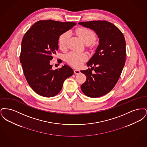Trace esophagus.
Masks as SVG:
<instances>
[{
    "label": "esophagus",
    "mask_w": 147,
    "mask_h": 147,
    "mask_svg": "<svg viewBox=\"0 0 147 147\" xmlns=\"http://www.w3.org/2000/svg\"><path fill=\"white\" fill-rule=\"evenodd\" d=\"M74 73H75V74H79V73H80V71L79 70H78V69H74Z\"/></svg>",
    "instance_id": "34e87169"
}]
</instances>
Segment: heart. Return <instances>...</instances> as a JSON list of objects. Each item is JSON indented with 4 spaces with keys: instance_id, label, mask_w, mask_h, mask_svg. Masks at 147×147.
Instances as JSON below:
<instances>
[{
    "instance_id": "b5f03b06",
    "label": "heart",
    "mask_w": 147,
    "mask_h": 147,
    "mask_svg": "<svg viewBox=\"0 0 147 147\" xmlns=\"http://www.w3.org/2000/svg\"><path fill=\"white\" fill-rule=\"evenodd\" d=\"M76 33L84 43H91L96 38L95 33L88 28H81L76 30ZM69 34L68 32H65L61 35L58 39V45L60 49H65L67 46V43L69 40ZM87 59V56L85 53H80L76 52H71L66 56L67 62L73 67H80L84 61Z\"/></svg>"
}]
</instances>
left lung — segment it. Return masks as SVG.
Wrapping results in <instances>:
<instances>
[{"mask_svg": "<svg viewBox=\"0 0 147 147\" xmlns=\"http://www.w3.org/2000/svg\"><path fill=\"white\" fill-rule=\"evenodd\" d=\"M78 24L94 30L99 38L95 54L86 63L91 69L81 70L87 77L81 89L88 97H100L114 88L123 70L126 61L125 39L119 28L108 21L80 22ZM92 70L94 73H92Z\"/></svg>", "mask_w": 147, "mask_h": 147, "instance_id": "1", "label": "left lung"}]
</instances>
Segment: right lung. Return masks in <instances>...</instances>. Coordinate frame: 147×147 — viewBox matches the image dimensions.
<instances>
[{"instance_id": "1", "label": "right lung", "mask_w": 147, "mask_h": 147, "mask_svg": "<svg viewBox=\"0 0 147 147\" xmlns=\"http://www.w3.org/2000/svg\"><path fill=\"white\" fill-rule=\"evenodd\" d=\"M76 25L72 22L40 20L24 36L20 61L28 84L37 94L55 96L61 90L64 80L74 74L66 64L53 70L50 61L58 49L59 36Z\"/></svg>"}]
</instances>
